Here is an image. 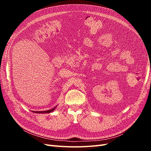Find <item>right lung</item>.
<instances>
[{
    "label": "right lung",
    "mask_w": 151,
    "mask_h": 151,
    "mask_svg": "<svg viewBox=\"0 0 151 151\" xmlns=\"http://www.w3.org/2000/svg\"><path fill=\"white\" fill-rule=\"evenodd\" d=\"M57 108V106L55 107V108H53V109H50V110H47V111H33V113H52V112H53L55 109V108Z\"/></svg>",
    "instance_id": "obj_1"
}]
</instances>
